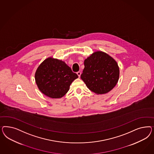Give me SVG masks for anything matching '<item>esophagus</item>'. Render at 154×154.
Here are the masks:
<instances>
[{
    "label": "esophagus",
    "mask_w": 154,
    "mask_h": 154,
    "mask_svg": "<svg viewBox=\"0 0 154 154\" xmlns=\"http://www.w3.org/2000/svg\"><path fill=\"white\" fill-rule=\"evenodd\" d=\"M77 75H79V77H80V75H81V72H79H79H77Z\"/></svg>",
    "instance_id": "1"
}]
</instances>
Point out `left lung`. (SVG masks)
Wrapping results in <instances>:
<instances>
[{"mask_svg": "<svg viewBox=\"0 0 154 154\" xmlns=\"http://www.w3.org/2000/svg\"><path fill=\"white\" fill-rule=\"evenodd\" d=\"M81 79L95 93L106 94L116 85L119 78V68L116 61L102 51L94 52L84 61Z\"/></svg>", "mask_w": 154, "mask_h": 154, "instance_id": "8db88e82", "label": "left lung"}]
</instances>
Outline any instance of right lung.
<instances>
[{
  "mask_svg": "<svg viewBox=\"0 0 154 154\" xmlns=\"http://www.w3.org/2000/svg\"><path fill=\"white\" fill-rule=\"evenodd\" d=\"M78 77L64 61L52 57L42 62L35 75L39 90L51 98L63 97L69 90L70 84Z\"/></svg>",
  "mask_w": 154,
  "mask_h": 154,
  "instance_id": "add662e5",
  "label": "right lung"
}]
</instances>
